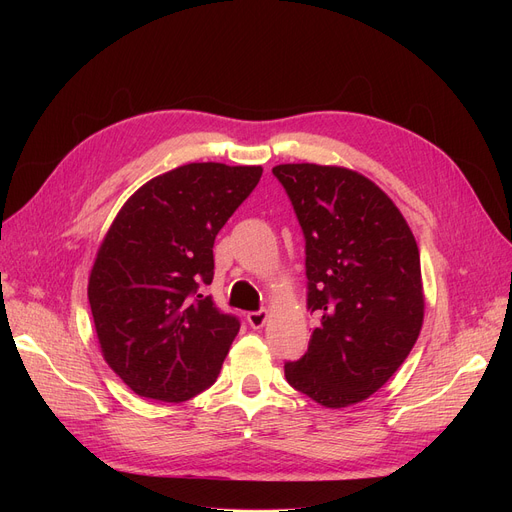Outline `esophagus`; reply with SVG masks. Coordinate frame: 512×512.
Wrapping results in <instances>:
<instances>
[{"mask_svg":"<svg viewBox=\"0 0 512 512\" xmlns=\"http://www.w3.org/2000/svg\"><path fill=\"white\" fill-rule=\"evenodd\" d=\"M247 321H249V326H251V328L259 330V328H263V326H265V321H267V311H265V309L251 311V313L247 315Z\"/></svg>","mask_w":512,"mask_h":512,"instance_id":"obj_1","label":"esophagus"}]
</instances>
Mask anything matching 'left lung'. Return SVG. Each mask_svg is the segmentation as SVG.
I'll list each match as a JSON object with an SVG mask.
<instances>
[{
  "mask_svg": "<svg viewBox=\"0 0 512 512\" xmlns=\"http://www.w3.org/2000/svg\"><path fill=\"white\" fill-rule=\"evenodd\" d=\"M305 234L307 307L319 315L307 353L284 365L288 384L342 409L378 392L405 363L423 326L417 240L398 207L363 174L280 164Z\"/></svg>",
  "mask_w": 512,
  "mask_h": 512,
  "instance_id": "1",
  "label": "left lung"
}]
</instances>
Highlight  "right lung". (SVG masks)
<instances>
[{"label":"right lung","mask_w":512,"mask_h":512,"mask_svg":"<svg viewBox=\"0 0 512 512\" xmlns=\"http://www.w3.org/2000/svg\"><path fill=\"white\" fill-rule=\"evenodd\" d=\"M261 166L186 164L145 182L103 236L89 276L101 355L143 398L184 402L218 378L240 330L201 294L213 242Z\"/></svg>","instance_id":"add662e5"}]
</instances>
